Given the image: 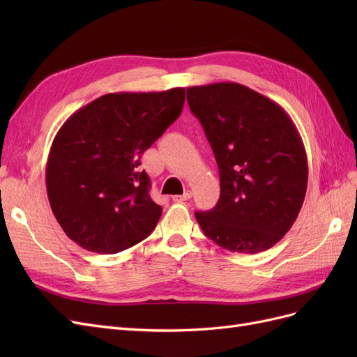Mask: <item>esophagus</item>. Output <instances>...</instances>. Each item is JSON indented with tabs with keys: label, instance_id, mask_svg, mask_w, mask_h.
<instances>
[{
	"label": "esophagus",
	"instance_id": "obj_1",
	"mask_svg": "<svg viewBox=\"0 0 357 357\" xmlns=\"http://www.w3.org/2000/svg\"><path fill=\"white\" fill-rule=\"evenodd\" d=\"M190 198H192V192L188 190V192L183 193V195H174V197H172V201H174V202H183V201H189Z\"/></svg>",
	"mask_w": 357,
	"mask_h": 357
}]
</instances>
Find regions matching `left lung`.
I'll use <instances>...</instances> for the list:
<instances>
[{"mask_svg":"<svg viewBox=\"0 0 357 357\" xmlns=\"http://www.w3.org/2000/svg\"><path fill=\"white\" fill-rule=\"evenodd\" d=\"M220 174V198L197 211L204 234L226 250L259 253L295 223L308 183L307 153L289 114L240 83L188 88Z\"/></svg>","mask_w":357,"mask_h":357,"instance_id":"obj_1","label":"left lung"}]
</instances>
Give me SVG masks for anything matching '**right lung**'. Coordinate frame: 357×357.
I'll use <instances>...</instances> for the list:
<instances>
[{
	"label": "right lung",
	"instance_id": "obj_1",
	"mask_svg": "<svg viewBox=\"0 0 357 357\" xmlns=\"http://www.w3.org/2000/svg\"><path fill=\"white\" fill-rule=\"evenodd\" d=\"M185 88L107 93L61 126L46 165L53 214L84 250L119 253L152 234L162 207L139 158L181 114Z\"/></svg>",
	"mask_w": 357,
	"mask_h": 357
}]
</instances>
